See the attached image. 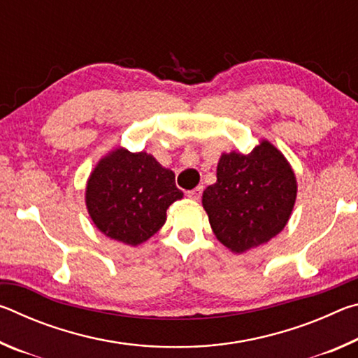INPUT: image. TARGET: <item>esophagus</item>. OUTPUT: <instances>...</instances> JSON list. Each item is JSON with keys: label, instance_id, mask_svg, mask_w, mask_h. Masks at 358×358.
<instances>
[{"label": "esophagus", "instance_id": "1", "mask_svg": "<svg viewBox=\"0 0 358 358\" xmlns=\"http://www.w3.org/2000/svg\"><path fill=\"white\" fill-rule=\"evenodd\" d=\"M202 191H203V187H202V186L194 187L192 191H187V197L192 199V201H199V199L202 197Z\"/></svg>", "mask_w": 358, "mask_h": 358}]
</instances>
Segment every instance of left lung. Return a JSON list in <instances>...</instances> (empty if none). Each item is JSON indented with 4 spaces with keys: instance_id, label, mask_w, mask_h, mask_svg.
Here are the masks:
<instances>
[{
    "instance_id": "left-lung-1",
    "label": "left lung",
    "mask_w": 358,
    "mask_h": 358,
    "mask_svg": "<svg viewBox=\"0 0 358 358\" xmlns=\"http://www.w3.org/2000/svg\"><path fill=\"white\" fill-rule=\"evenodd\" d=\"M296 199V178L280 150L268 141L251 153H222L216 183L202 194L213 234L229 251L243 254L286 227Z\"/></svg>"
}]
</instances>
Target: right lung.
Masks as SVG:
<instances>
[{
	"mask_svg": "<svg viewBox=\"0 0 358 358\" xmlns=\"http://www.w3.org/2000/svg\"><path fill=\"white\" fill-rule=\"evenodd\" d=\"M183 199L175 173L147 151L123 147L108 151L85 186L88 215L99 232L120 243L138 246L166 222V211Z\"/></svg>",
	"mask_w": 358,
	"mask_h": 358,
	"instance_id": "right-lung-1",
	"label": "right lung"
}]
</instances>
